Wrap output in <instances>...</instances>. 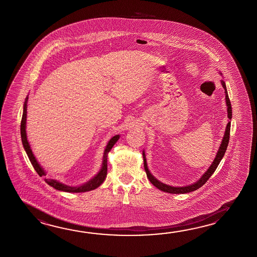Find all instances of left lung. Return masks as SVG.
<instances>
[{"label": "left lung", "instance_id": "left-lung-1", "mask_svg": "<svg viewBox=\"0 0 257 257\" xmlns=\"http://www.w3.org/2000/svg\"><path fill=\"white\" fill-rule=\"evenodd\" d=\"M220 75L222 74L220 73ZM221 85L224 89V93H225V101L226 105H227V113H228V123L226 125L225 132H224V136L222 138V141L220 142V146L219 147V150L216 154L214 160L211 163L210 168H208V170L205 172L201 178H199L198 181H196L195 183L191 184V185H188V186H184V187H173L170 185H167V184L163 183L161 181H159L157 178H155L153 176L150 170L148 169L147 167V157H146V154L145 151H143V158H144V167H145V170L147 172V176L149 181L151 183L160 190H162L164 192H168V193L172 194H185L192 192L194 190H197L199 189L200 187H202L207 181L208 179L211 177V175L214 173L216 168H218L219 164H220V160L222 159V157H224L227 147H228V144H229V140H230V120H231V117H232V110H231V106H230V99L228 96V92H227V89H226V84L223 79L220 80Z\"/></svg>", "mask_w": 257, "mask_h": 257}]
</instances>
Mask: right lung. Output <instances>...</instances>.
Returning a JSON list of instances; mask_svg holds the SVG:
<instances>
[{
  "mask_svg": "<svg viewBox=\"0 0 257 257\" xmlns=\"http://www.w3.org/2000/svg\"><path fill=\"white\" fill-rule=\"evenodd\" d=\"M27 101H28V95L26 98V100L24 102V110H23V116H22L21 120V138L22 143L24 148L27 152V156L29 157V160L31 162L33 167L35 168V170L37 171V174L40 177H45L47 176L46 171L44 170V168L40 166V164L38 163L36 157L34 156L33 151H32L31 147L29 145V142L27 140ZM120 136L116 135L113 137L110 138V141L108 142L107 146L105 147L104 153H103V158H102V164H101V168H100L99 172L97 175H95L93 178L89 179L88 182L79 185V186H68L66 184L60 182L59 180L54 179V178H46L45 181L46 183L48 184L49 186H51L55 189H58L60 191H65L68 193H79V192H86L89 191L92 189H97L98 187H100L101 184L103 183V181L107 176V158H108V154L110 151V149L116 144V142L119 140Z\"/></svg>",
  "mask_w": 257,
  "mask_h": 257,
  "instance_id": "1",
  "label": "right lung"
}]
</instances>
